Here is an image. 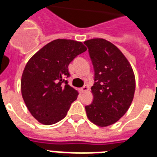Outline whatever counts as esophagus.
Returning <instances> with one entry per match:
<instances>
[{
    "mask_svg": "<svg viewBox=\"0 0 157 157\" xmlns=\"http://www.w3.org/2000/svg\"><path fill=\"white\" fill-rule=\"evenodd\" d=\"M88 87H87V85H84L83 87H81V89H80V91H81V92H87V91H88Z\"/></svg>",
    "mask_w": 157,
    "mask_h": 157,
    "instance_id": "esophagus-1",
    "label": "esophagus"
}]
</instances>
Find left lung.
I'll return each instance as SVG.
<instances>
[{
  "label": "left lung",
  "instance_id": "obj_1",
  "mask_svg": "<svg viewBox=\"0 0 157 157\" xmlns=\"http://www.w3.org/2000/svg\"><path fill=\"white\" fill-rule=\"evenodd\" d=\"M95 71L93 101L85 106L88 120L99 127L115 124L127 112L135 92V76L127 58L103 38L85 41Z\"/></svg>",
  "mask_w": 157,
  "mask_h": 157
}]
</instances>
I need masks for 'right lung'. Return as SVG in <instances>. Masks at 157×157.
<instances>
[{
  "instance_id": "1",
  "label": "right lung",
  "mask_w": 157,
  "mask_h": 157,
  "mask_svg": "<svg viewBox=\"0 0 157 157\" xmlns=\"http://www.w3.org/2000/svg\"><path fill=\"white\" fill-rule=\"evenodd\" d=\"M86 50L81 42L56 39L45 45L27 62L21 78L22 97L39 123L51 125L66 116L78 92L64 77L70 75V62Z\"/></svg>"
}]
</instances>
